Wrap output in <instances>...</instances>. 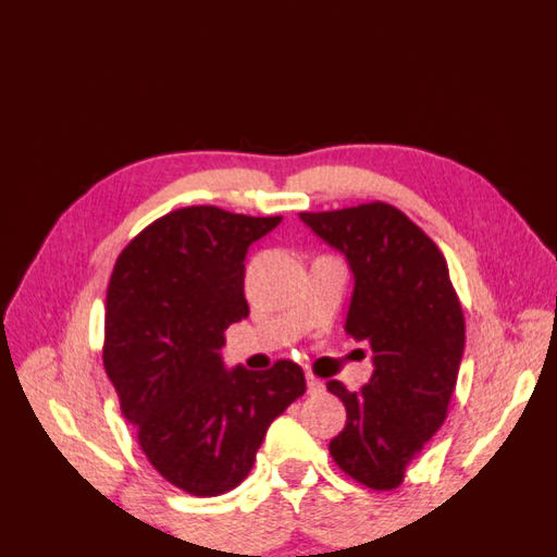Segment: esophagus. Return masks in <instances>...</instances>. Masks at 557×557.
Listing matches in <instances>:
<instances>
[{
    "label": "esophagus",
    "instance_id": "esophagus-1",
    "mask_svg": "<svg viewBox=\"0 0 557 557\" xmlns=\"http://www.w3.org/2000/svg\"><path fill=\"white\" fill-rule=\"evenodd\" d=\"M307 388H309V394H323V391H325V384H323V381L321 379H315L313 374H307Z\"/></svg>",
    "mask_w": 557,
    "mask_h": 557
}]
</instances>
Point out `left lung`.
I'll list each match as a JSON object with an SVG mask.
<instances>
[{
	"instance_id": "obj_1",
	"label": "left lung",
	"mask_w": 557,
	"mask_h": 557,
	"mask_svg": "<svg viewBox=\"0 0 557 557\" xmlns=\"http://www.w3.org/2000/svg\"><path fill=\"white\" fill-rule=\"evenodd\" d=\"M299 216L350 265L345 333L374 352L367 386L329 381L347 410L331 456L357 483L394 490L446 420L466 345L461 301L437 244L394 205Z\"/></svg>"
}]
</instances>
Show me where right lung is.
<instances>
[{"instance_id": "add662e5", "label": "right lung", "mask_w": 557, "mask_h": 557, "mask_svg": "<svg viewBox=\"0 0 557 557\" xmlns=\"http://www.w3.org/2000/svg\"><path fill=\"white\" fill-rule=\"evenodd\" d=\"M282 216L212 205L169 212L117 256L106 294L103 367L149 463L198 497L250 473L270 422L307 391L299 364L226 369L224 331L248 315V246Z\"/></svg>"}]
</instances>
